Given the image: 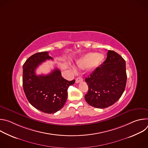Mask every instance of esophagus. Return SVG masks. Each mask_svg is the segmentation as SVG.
Returning a JSON list of instances; mask_svg holds the SVG:
<instances>
[{
    "label": "esophagus",
    "mask_w": 148,
    "mask_h": 148,
    "mask_svg": "<svg viewBox=\"0 0 148 148\" xmlns=\"http://www.w3.org/2000/svg\"><path fill=\"white\" fill-rule=\"evenodd\" d=\"M82 81H83V79L81 78V77H78V78H76V79H75V82L77 84V83H79V82H82Z\"/></svg>",
    "instance_id": "1"
}]
</instances>
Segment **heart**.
<instances>
[{
  "mask_svg": "<svg viewBox=\"0 0 148 148\" xmlns=\"http://www.w3.org/2000/svg\"><path fill=\"white\" fill-rule=\"evenodd\" d=\"M104 58L103 54L88 53L77 61V66L80 69L86 68L89 71H94L102 64Z\"/></svg>",
  "mask_w": 148,
  "mask_h": 148,
  "instance_id": "heart-1",
  "label": "heart"
}]
</instances>
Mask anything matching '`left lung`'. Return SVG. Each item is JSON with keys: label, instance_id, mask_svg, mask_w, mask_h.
<instances>
[{"label": "left lung", "instance_id": "obj_1", "mask_svg": "<svg viewBox=\"0 0 148 148\" xmlns=\"http://www.w3.org/2000/svg\"><path fill=\"white\" fill-rule=\"evenodd\" d=\"M126 79L125 61L117 53L108 50L102 64L86 78L88 86L87 102L97 108L111 106L124 92Z\"/></svg>", "mask_w": 148, "mask_h": 148}]
</instances>
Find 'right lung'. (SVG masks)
I'll return each instance as SVG.
<instances>
[{
    "mask_svg": "<svg viewBox=\"0 0 148 148\" xmlns=\"http://www.w3.org/2000/svg\"><path fill=\"white\" fill-rule=\"evenodd\" d=\"M47 60H53L49 52L37 53L30 56L23 66V87L26 97L37 110L54 114L64 106L67 99L69 86L75 79L63 78L60 70L56 69L48 75L36 74L38 66Z\"/></svg>",
    "mask_w": 148,
    "mask_h": 148,
    "instance_id": "obj_1",
    "label": "right lung"
}]
</instances>
